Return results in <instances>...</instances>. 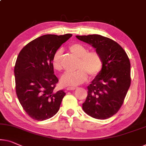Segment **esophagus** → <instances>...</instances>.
I'll return each instance as SVG.
<instances>
[{"label": "esophagus", "instance_id": "34e87169", "mask_svg": "<svg viewBox=\"0 0 146 146\" xmlns=\"http://www.w3.org/2000/svg\"><path fill=\"white\" fill-rule=\"evenodd\" d=\"M77 89V87H67V90H74Z\"/></svg>", "mask_w": 146, "mask_h": 146}]
</instances>
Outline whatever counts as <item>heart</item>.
Segmentation results:
<instances>
[{"label":"heart","instance_id":"b5f03b06","mask_svg":"<svg viewBox=\"0 0 146 146\" xmlns=\"http://www.w3.org/2000/svg\"><path fill=\"white\" fill-rule=\"evenodd\" d=\"M69 51L74 56L79 58L75 71L67 72L61 78V82L64 86H75L83 83L87 80L88 74L90 77H95L100 73L103 67V59L96 51H88V48L81 43L76 42L69 48ZM62 50H58L54 54L52 60L53 68L56 71L62 70L61 64Z\"/></svg>","mask_w":146,"mask_h":146}]
</instances>
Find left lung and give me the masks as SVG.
Segmentation results:
<instances>
[{"instance_id":"1","label":"left lung","mask_w":146,"mask_h":146,"mask_svg":"<svg viewBox=\"0 0 146 146\" xmlns=\"http://www.w3.org/2000/svg\"><path fill=\"white\" fill-rule=\"evenodd\" d=\"M76 36L95 48L103 59L100 73L88 86L82 109L93 118H110L120 110L131 83L129 58L123 48L110 38L100 35Z\"/></svg>"}]
</instances>
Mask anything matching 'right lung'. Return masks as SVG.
Here are the masks:
<instances>
[{
	"instance_id": "right-lung-1",
	"label": "right lung",
	"mask_w": 146,
	"mask_h": 146,
	"mask_svg": "<svg viewBox=\"0 0 146 146\" xmlns=\"http://www.w3.org/2000/svg\"><path fill=\"white\" fill-rule=\"evenodd\" d=\"M72 34L45 35L23 48L14 67L16 92L19 103L33 119L44 121L59 110L66 93L56 91L58 79L54 74V54Z\"/></svg>"
}]
</instances>
